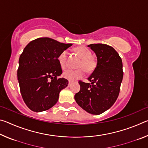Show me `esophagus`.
I'll use <instances>...</instances> for the list:
<instances>
[{
	"label": "esophagus",
	"mask_w": 148,
	"mask_h": 148,
	"mask_svg": "<svg viewBox=\"0 0 148 148\" xmlns=\"http://www.w3.org/2000/svg\"><path fill=\"white\" fill-rule=\"evenodd\" d=\"M72 82L71 81H69V85H68V86H69V87H71V86H72Z\"/></svg>",
	"instance_id": "obj_1"
}]
</instances>
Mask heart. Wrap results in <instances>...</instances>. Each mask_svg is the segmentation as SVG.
<instances>
[{
	"instance_id": "b5f03b06",
	"label": "heart",
	"mask_w": 148,
	"mask_h": 148,
	"mask_svg": "<svg viewBox=\"0 0 148 148\" xmlns=\"http://www.w3.org/2000/svg\"><path fill=\"white\" fill-rule=\"evenodd\" d=\"M75 51L78 55L82 61L78 65L79 69L71 70L68 69L63 72L62 75L64 78L74 81L84 76L85 71L87 72H91L94 71L97 66V62L92 57V53L86 47H78L75 49ZM69 52L67 50H64L58 56V61L62 69H65L67 66V59Z\"/></svg>"
}]
</instances>
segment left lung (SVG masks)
I'll use <instances>...</instances> for the list:
<instances>
[{"mask_svg":"<svg viewBox=\"0 0 148 148\" xmlns=\"http://www.w3.org/2000/svg\"><path fill=\"white\" fill-rule=\"evenodd\" d=\"M88 47L96 54L97 66L88 77L91 84L79 80L80 90L74 99L88 113L99 115L108 110L118 97L123 76V63L112 46L92 44Z\"/></svg>","mask_w":148,"mask_h":148,"instance_id":"1","label":"left lung"}]
</instances>
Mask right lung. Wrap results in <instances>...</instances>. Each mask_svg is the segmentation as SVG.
<instances>
[{"label": "right lung", "instance_id": "add662e5", "mask_svg": "<svg viewBox=\"0 0 148 148\" xmlns=\"http://www.w3.org/2000/svg\"><path fill=\"white\" fill-rule=\"evenodd\" d=\"M49 38H39L27 45L19 59L17 69L21 94L32 111H45L56 104L59 92L69 81L58 61L59 54L72 46Z\"/></svg>", "mask_w": 148, "mask_h": 148}]
</instances>
